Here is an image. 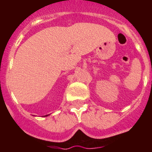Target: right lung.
Masks as SVG:
<instances>
[{
    "label": "right lung",
    "instance_id": "add662e5",
    "mask_svg": "<svg viewBox=\"0 0 152 152\" xmlns=\"http://www.w3.org/2000/svg\"><path fill=\"white\" fill-rule=\"evenodd\" d=\"M46 116H47V115H46Z\"/></svg>",
    "mask_w": 152,
    "mask_h": 152
}]
</instances>
